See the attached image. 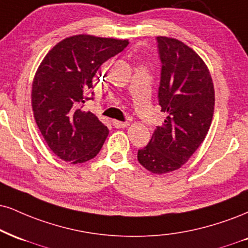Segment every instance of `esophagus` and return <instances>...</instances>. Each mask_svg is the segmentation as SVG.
Listing matches in <instances>:
<instances>
[{
	"instance_id": "34e87169",
	"label": "esophagus",
	"mask_w": 248,
	"mask_h": 248,
	"mask_svg": "<svg viewBox=\"0 0 248 248\" xmlns=\"http://www.w3.org/2000/svg\"><path fill=\"white\" fill-rule=\"evenodd\" d=\"M112 124L115 128H124V127L129 126V122H128V121L127 122H122V121H119V120H113Z\"/></svg>"
}]
</instances>
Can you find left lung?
I'll return each instance as SVG.
<instances>
[{"label":"left lung","instance_id":"8db88e82","mask_svg":"<svg viewBox=\"0 0 248 248\" xmlns=\"http://www.w3.org/2000/svg\"><path fill=\"white\" fill-rule=\"evenodd\" d=\"M157 41L163 64L158 100L166 119L137 159L149 172L164 174L180 169L204 141L214 116L215 89L195 50L174 38L159 35Z\"/></svg>","mask_w":248,"mask_h":248}]
</instances>
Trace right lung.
<instances>
[{"label":"right lung","mask_w":248,"mask_h":248,"mask_svg":"<svg viewBox=\"0 0 248 248\" xmlns=\"http://www.w3.org/2000/svg\"><path fill=\"white\" fill-rule=\"evenodd\" d=\"M128 44V39L73 35L56 44L35 71L31 93L35 122L50 150L64 162H88L103 147L108 128L80 108L100 65Z\"/></svg>","instance_id":"add662e5"}]
</instances>
